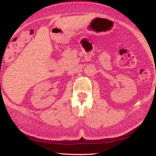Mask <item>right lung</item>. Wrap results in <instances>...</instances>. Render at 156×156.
Here are the masks:
<instances>
[{
	"label": "right lung",
	"instance_id": "right-lung-1",
	"mask_svg": "<svg viewBox=\"0 0 156 156\" xmlns=\"http://www.w3.org/2000/svg\"><path fill=\"white\" fill-rule=\"evenodd\" d=\"M0 84H1V83H0Z\"/></svg>",
	"mask_w": 156,
	"mask_h": 156
}]
</instances>
